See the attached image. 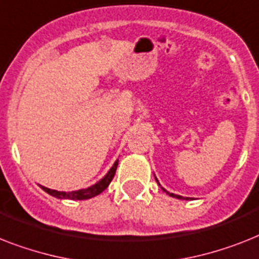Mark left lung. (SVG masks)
<instances>
[{"label": "left lung", "instance_id": "1", "mask_svg": "<svg viewBox=\"0 0 259 259\" xmlns=\"http://www.w3.org/2000/svg\"><path fill=\"white\" fill-rule=\"evenodd\" d=\"M155 181H157V184H158V185H159V186H161V184H159V182H158V180H157V178H155ZM161 189H162V190H163V191H165L166 194H169V195H170V197H173V198H177V199H186V201H189V199H190V198H189V197H182V195L174 194V193H169V191L166 190V189H163V188H162V186H161Z\"/></svg>", "mask_w": 259, "mask_h": 259}]
</instances>
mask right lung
<instances>
[{"label": "right lung", "instance_id": "obj_1", "mask_svg": "<svg viewBox=\"0 0 259 259\" xmlns=\"http://www.w3.org/2000/svg\"><path fill=\"white\" fill-rule=\"evenodd\" d=\"M117 166H118V159L113 163L110 170H109L108 173L105 174L104 177L101 178L98 182H96V184L92 185V186H89V188H86V189H79V190H75V191H58V190H52V189L45 188V186H41V185H39V188H41L44 191H46L48 194L53 195V197H56V198L58 199H78V201H82V199L93 198V197L101 194L105 189L108 188L109 184H110L111 180H113V177H114Z\"/></svg>", "mask_w": 259, "mask_h": 259}]
</instances>
